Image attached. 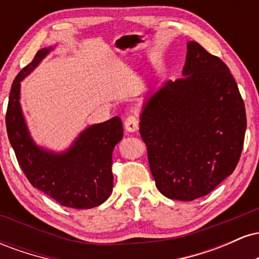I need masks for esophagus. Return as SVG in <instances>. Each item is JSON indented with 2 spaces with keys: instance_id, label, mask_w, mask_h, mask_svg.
Returning a JSON list of instances; mask_svg holds the SVG:
<instances>
[{
  "instance_id": "34e87169",
  "label": "esophagus",
  "mask_w": 259,
  "mask_h": 259,
  "mask_svg": "<svg viewBox=\"0 0 259 259\" xmlns=\"http://www.w3.org/2000/svg\"><path fill=\"white\" fill-rule=\"evenodd\" d=\"M124 126L127 133H136L139 130V119L135 115H129L124 121Z\"/></svg>"
}]
</instances>
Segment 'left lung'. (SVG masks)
<instances>
[{
  "label": "left lung",
  "mask_w": 259,
  "mask_h": 259,
  "mask_svg": "<svg viewBox=\"0 0 259 259\" xmlns=\"http://www.w3.org/2000/svg\"><path fill=\"white\" fill-rule=\"evenodd\" d=\"M183 76L148 92L140 135L160 194L192 201L209 194L236 168L246 111L229 68L195 41L187 42Z\"/></svg>",
  "instance_id": "obj_1"
}]
</instances>
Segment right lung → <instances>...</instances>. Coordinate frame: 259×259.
<instances>
[{
	"label": "right lung",
	"instance_id": "add662e5",
	"mask_svg": "<svg viewBox=\"0 0 259 259\" xmlns=\"http://www.w3.org/2000/svg\"><path fill=\"white\" fill-rule=\"evenodd\" d=\"M55 47L37 51L12 84L6 126L18 163L31 185L64 207L88 209L103 203L113 190L112 154L123 138L119 117L92 124L62 152L38 146L20 106V82Z\"/></svg>",
	"mask_w": 259,
	"mask_h": 259
}]
</instances>
